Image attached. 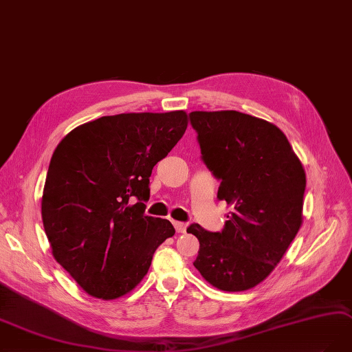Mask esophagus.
I'll return each mask as SVG.
<instances>
[{
    "mask_svg": "<svg viewBox=\"0 0 352 352\" xmlns=\"http://www.w3.org/2000/svg\"><path fill=\"white\" fill-rule=\"evenodd\" d=\"M174 226L178 233H186V230H187V225L183 222H174Z\"/></svg>",
    "mask_w": 352,
    "mask_h": 352,
    "instance_id": "obj_1",
    "label": "esophagus"
}]
</instances>
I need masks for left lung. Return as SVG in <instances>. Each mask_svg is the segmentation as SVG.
<instances>
[{
    "mask_svg": "<svg viewBox=\"0 0 352 352\" xmlns=\"http://www.w3.org/2000/svg\"><path fill=\"white\" fill-rule=\"evenodd\" d=\"M201 160L220 181L219 200L232 206L222 232L192 223L200 242L194 261L223 292H245L265 280L302 226L306 174L290 142L272 123L226 111H192Z\"/></svg>",
    "mask_w": 352,
    "mask_h": 352,
    "instance_id": "obj_1",
    "label": "left lung"
}]
</instances>
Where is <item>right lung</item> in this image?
<instances>
[{
    "label": "right lung",
    "mask_w": 352,
    "mask_h": 352,
    "mask_svg": "<svg viewBox=\"0 0 352 352\" xmlns=\"http://www.w3.org/2000/svg\"><path fill=\"white\" fill-rule=\"evenodd\" d=\"M187 129L186 111L104 116L62 139L47 169L42 219L52 254L91 296L113 300L146 276L175 229L145 214L149 177Z\"/></svg>",
    "instance_id": "obj_1"
}]
</instances>
